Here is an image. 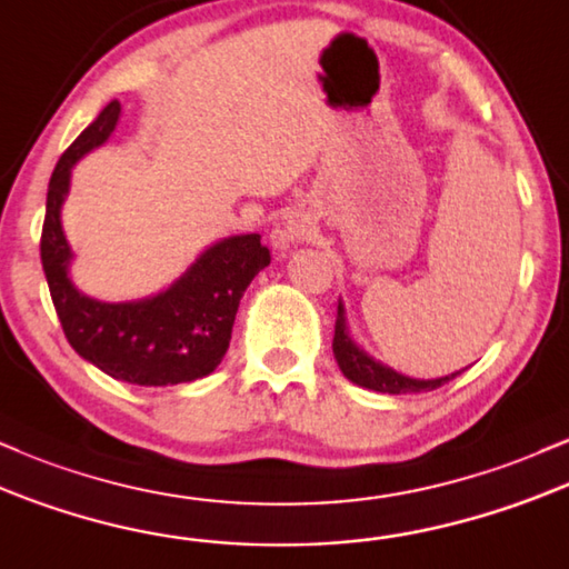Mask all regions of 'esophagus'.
<instances>
[{
    "label": "esophagus",
    "instance_id": "1",
    "mask_svg": "<svg viewBox=\"0 0 569 569\" xmlns=\"http://www.w3.org/2000/svg\"><path fill=\"white\" fill-rule=\"evenodd\" d=\"M315 231H317L315 217L306 212V209H292V212L284 217L282 226L271 233V241L277 250H287V247L296 244V241L309 239Z\"/></svg>",
    "mask_w": 569,
    "mask_h": 569
}]
</instances>
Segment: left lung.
Wrapping results in <instances>:
<instances>
[{
  "mask_svg": "<svg viewBox=\"0 0 569 569\" xmlns=\"http://www.w3.org/2000/svg\"><path fill=\"white\" fill-rule=\"evenodd\" d=\"M333 355L341 373L357 387L373 389V392L385 395H406V392H430V389L443 387L446 381H451L457 373L440 376V379H411V376L398 373L395 368L385 366L376 357H370L360 343L349 336V322H347V309L343 301H338V317H336V336H333Z\"/></svg>",
  "mask_w": 569,
  "mask_h": 569,
  "instance_id": "left-lung-1",
  "label": "left lung"
}]
</instances>
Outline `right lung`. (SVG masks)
Segmentation results:
<instances>
[{
	"label": "right lung",
	"instance_id": "add662e5",
	"mask_svg": "<svg viewBox=\"0 0 569 569\" xmlns=\"http://www.w3.org/2000/svg\"><path fill=\"white\" fill-rule=\"evenodd\" d=\"M120 101L69 144L48 184L42 226V268L67 341L82 360L118 381L139 387H171L209 376L231 343V330L244 290L271 263L258 233L228 236L207 247L177 282L139 301H99L69 277L72 247L61 226L74 163L112 137Z\"/></svg>",
	"mask_w": 569,
	"mask_h": 569
}]
</instances>
